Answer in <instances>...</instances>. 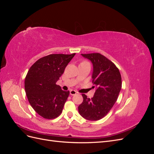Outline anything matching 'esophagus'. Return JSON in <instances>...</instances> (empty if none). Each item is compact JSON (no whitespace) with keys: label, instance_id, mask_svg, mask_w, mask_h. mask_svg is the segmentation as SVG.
<instances>
[{"label":"esophagus","instance_id":"esophagus-1","mask_svg":"<svg viewBox=\"0 0 154 154\" xmlns=\"http://www.w3.org/2000/svg\"><path fill=\"white\" fill-rule=\"evenodd\" d=\"M77 93L78 92L76 91H74V90H71V91H70V94H71V96L76 95Z\"/></svg>","mask_w":154,"mask_h":154}]
</instances>
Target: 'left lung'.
<instances>
[{
	"instance_id": "obj_1",
	"label": "left lung",
	"mask_w": 154,
	"mask_h": 154,
	"mask_svg": "<svg viewBox=\"0 0 154 154\" xmlns=\"http://www.w3.org/2000/svg\"><path fill=\"white\" fill-rule=\"evenodd\" d=\"M93 65L92 88H96L91 99L82 94L83 102L78 106V111L83 118L97 121L104 118L117 101L122 88V76L119 69L100 53L81 54Z\"/></svg>"
}]
</instances>
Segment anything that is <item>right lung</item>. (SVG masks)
<instances>
[{"instance_id":"1","label":"right lung","mask_w":154,"mask_h":154,"mask_svg":"<svg viewBox=\"0 0 154 154\" xmlns=\"http://www.w3.org/2000/svg\"><path fill=\"white\" fill-rule=\"evenodd\" d=\"M76 53L52 54L32 65L25 78L24 87L30 105L45 119H54L62 113L69 91L56 84Z\"/></svg>"}]
</instances>
